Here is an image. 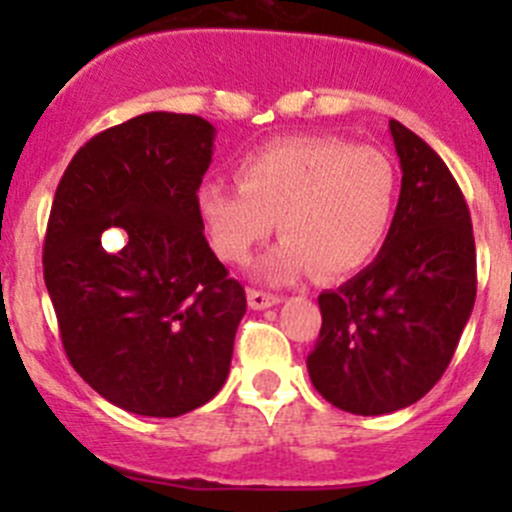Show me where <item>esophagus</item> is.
<instances>
[{"label":"esophagus","mask_w":512,"mask_h":512,"mask_svg":"<svg viewBox=\"0 0 512 512\" xmlns=\"http://www.w3.org/2000/svg\"><path fill=\"white\" fill-rule=\"evenodd\" d=\"M247 302H250L252 309H267V307H275V304H280L282 297L280 294L262 292V289H250V292H247Z\"/></svg>","instance_id":"obj_1"}]
</instances>
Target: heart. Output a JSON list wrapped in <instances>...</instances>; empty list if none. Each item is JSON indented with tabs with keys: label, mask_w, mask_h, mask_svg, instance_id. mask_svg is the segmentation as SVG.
<instances>
[{
	"label": "heart",
	"mask_w": 512,
	"mask_h": 512,
	"mask_svg": "<svg viewBox=\"0 0 512 512\" xmlns=\"http://www.w3.org/2000/svg\"><path fill=\"white\" fill-rule=\"evenodd\" d=\"M399 173L384 151L339 136H289L267 143L237 165V185L210 180L198 190V213L213 250L232 265L277 227L285 237L262 260L260 275L289 282L319 270L352 275L369 265L389 237Z\"/></svg>",
	"instance_id": "b5f03b06"
}]
</instances>
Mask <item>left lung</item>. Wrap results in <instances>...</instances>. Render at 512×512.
I'll list each match as a JSON object with an SVG mask.
<instances>
[{"instance_id": "8db88e82", "label": "left lung", "mask_w": 512, "mask_h": 512, "mask_svg": "<svg viewBox=\"0 0 512 512\" xmlns=\"http://www.w3.org/2000/svg\"><path fill=\"white\" fill-rule=\"evenodd\" d=\"M401 195L369 267L319 294L307 356L314 389L337 409L381 416L428 394L451 364L476 302V240L456 178L426 141L389 121Z\"/></svg>"}]
</instances>
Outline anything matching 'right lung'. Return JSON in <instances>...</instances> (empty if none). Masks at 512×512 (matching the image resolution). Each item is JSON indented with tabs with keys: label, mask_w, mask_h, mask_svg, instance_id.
<instances>
[{
	"label": "right lung",
	"mask_w": 512,
	"mask_h": 512,
	"mask_svg": "<svg viewBox=\"0 0 512 512\" xmlns=\"http://www.w3.org/2000/svg\"><path fill=\"white\" fill-rule=\"evenodd\" d=\"M213 141L205 118L143 113L81 146L51 203L44 282L64 352L131 414H188L230 374L247 299L198 213Z\"/></svg>",
	"instance_id": "right-lung-1"
}]
</instances>
